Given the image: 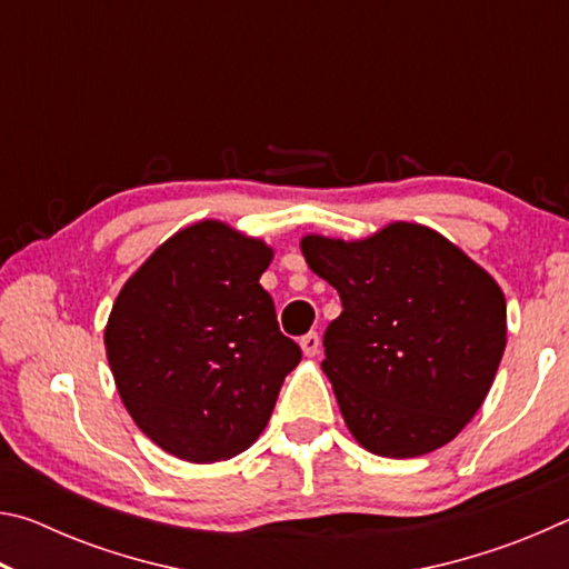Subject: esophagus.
I'll return each instance as SVG.
<instances>
[{"instance_id":"esophagus-1","label":"esophagus","mask_w":569,"mask_h":569,"mask_svg":"<svg viewBox=\"0 0 569 569\" xmlns=\"http://www.w3.org/2000/svg\"><path fill=\"white\" fill-rule=\"evenodd\" d=\"M298 343H301V349H303L306 356H316L321 349V339H319V333H316V331L301 336V341H298Z\"/></svg>"}]
</instances>
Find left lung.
<instances>
[{"label": "left lung", "instance_id": "8db88e82", "mask_svg": "<svg viewBox=\"0 0 569 569\" xmlns=\"http://www.w3.org/2000/svg\"><path fill=\"white\" fill-rule=\"evenodd\" d=\"M306 263L341 296L321 369L343 421L379 457L429 455L471 421L507 346L502 288L437 230L306 236Z\"/></svg>", "mask_w": 569, "mask_h": 569}]
</instances>
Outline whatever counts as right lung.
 Masks as SVG:
<instances>
[{"mask_svg":"<svg viewBox=\"0 0 569 569\" xmlns=\"http://www.w3.org/2000/svg\"><path fill=\"white\" fill-rule=\"evenodd\" d=\"M273 250L218 220L178 230L122 286L104 329L120 399L168 455L210 465L266 429L301 361L263 271Z\"/></svg>","mask_w":569,"mask_h":569,"instance_id":"1","label":"right lung"}]
</instances>
